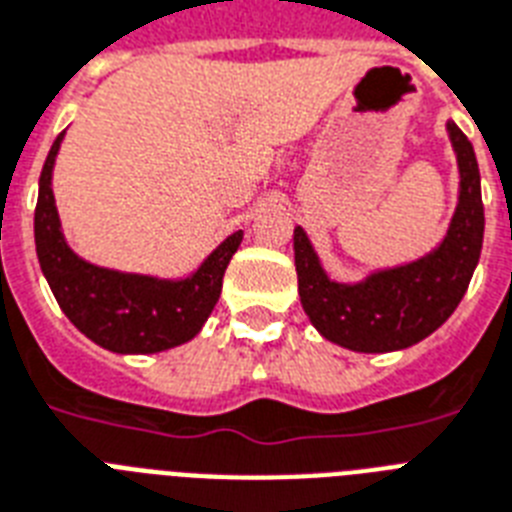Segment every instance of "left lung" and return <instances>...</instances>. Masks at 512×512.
<instances>
[{
    "label": "left lung",
    "instance_id": "1",
    "mask_svg": "<svg viewBox=\"0 0 512 512\" xmlns=\"http://www.w3.org/2000/svg\"><path fill=\"white\" fill-rule=\"evenodd\" d=\"M447 134L457 155L460 195L447 235L431 253L359 282H335L306 232L293 230L301 306L327 341L362 354L407 349L444 325L463 301L484 243V203L473 145L452 121Z\"/></svg>",
    "mask_w": 512,
    "mask_h": 512
}]
</instances>
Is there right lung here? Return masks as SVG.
Here are the masks:
<instances>
[{
	"instance_id": "1",
	"label": "right lung",
	"mask_w": 512,
	"mask_h": 512,
	"mask_svg": "<svg viewBox=\"0 0 512 512\" xmlns=\"http://www.w3.org/2000/svg\"><path fill=\"white\" fill-rule=\"evenodd\" d=\"M60 134L44 161L34 214L36 256L63 314L81 333L113 354H158L192 341L214 312L222 277L243 232H232L192 275L179 280L97 267L73 253L57 216L52 171Z\"/></svg>"
}]
</instances>
